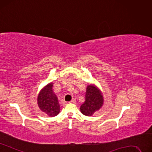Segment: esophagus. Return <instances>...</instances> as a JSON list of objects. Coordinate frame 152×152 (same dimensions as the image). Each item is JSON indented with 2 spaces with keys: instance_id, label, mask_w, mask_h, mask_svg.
<instances>
[{
  "instance_id": "obj_1",
  "label": "esophagus",
  "mask_w": 152,
  "mask_h": 152,
  "mask_svg": "<svg viewBox=\"0 0 152 152\" xmlns=\"http://www.w3.org/2000/svg\"><path fill=\"white\" fill-rule=\"evenodd\" d=\"M69 103H76V101L75 99H72L71 101H70V102H69Z\"/></svg>"
}]
</instances>
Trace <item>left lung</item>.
<instances>
[{"label": "left lung", "mask_w": 152, "mask_h": 152, "mask_svg": "<svg viewBox=\"0 0 152 152\" xmlns=\"http://www.w3.org/2000/svg\"><path fill=\"white\" fill-rule=\"evenodd\" d=\"M103 104V97L100 91L93 85H89L86 88L85 102L80 107L81 112L86 116H92L98 111Z\"/></svg>", "instance_id": "obj_1"}]
</instances>
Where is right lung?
I'll list each match as a JSON object with an SVG mask.
<instances>
[{
    "mask_svg": "<svg viewBox=\"0 0 152 152\" xmlns=\"http://www.w3.org/2000/svg\"><path fill=\"white\" fill-rule=\"evenodd\" d=\"M53 83H49L45 86L37 97V104L39 108L50 117L58 115L60 111V105L57 96L53 91Z\"/></svg>",
    "mask_w": 152,
    "mask_h": 152,
    "instance_id": "right-lung-1",
    "label": "right lung"
}]
</instances>
